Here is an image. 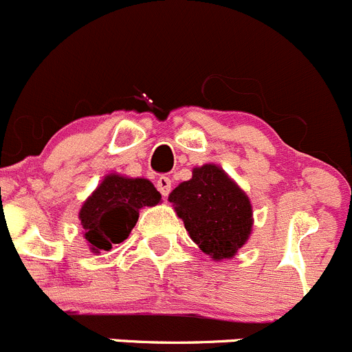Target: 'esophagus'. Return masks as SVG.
Wrapping results in <instances>:
<instances>
[{"mask_svg":"<svg viewBox=\"0 0 352 352\" xmlns=\"http://www.w3.org/2000/svg\"><path fill=\"white\" fill-rule=\"evenodd\" d=\"M155 186H157L159 193H161L162 197H168V195L171 193V179H169L168 176L159 177L157 183H155Z\"/></svg>","mask_w":352,"mask_h":352,"instance_id":"34e87169","label":"esophagus"}]
</instances>
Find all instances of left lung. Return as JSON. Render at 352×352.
<instances>
[{
	"instance_id": "8db88e82",
	"label": "left lung",
	"mask_w": 352,
	"mask_h": 352,
	"mask_svg": "<svg viewBox=\"0 0 352 352\" xmlns=\"http://www.w3.org/2000/svg\"><path fill=\"white\" fill-rule=\"evenodd\" d=\"M169 201L190 238L214 260L232 258L252 232L248 197L214 164L195 168L191 179L176 186Z\"/></svg>"
}]
</instances>
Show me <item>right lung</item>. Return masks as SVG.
I'll return each mask as SVG.
<instances>
[{"label": "right lung", "instance_id": "obj_1", "mask_svg": "<svg viewBox=\"0 0 352 352\" xmlns=\"http://www.w3.org/2000/svg\"><path fill=\"white\" fill-rule=\"evenodd\" d=\"M159 201L161 193L148 179L106 176L80 210V221L90 248L96 253L100 250L109 252L128 238L138 221V210Z\"/></svg>", "mask_w": 352, "mask_h": 352}]
</instances>
